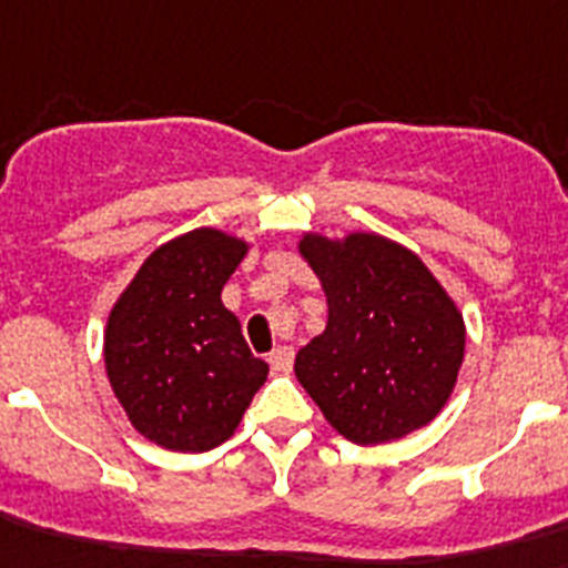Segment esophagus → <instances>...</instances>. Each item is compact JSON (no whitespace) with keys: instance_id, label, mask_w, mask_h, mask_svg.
Masks as SVG:
<instances>
[{"instance_id":"esophagus-1","label":"esophagus","mask_w":568,"mask_h":568,"mask_svg":"<svg viewBox=\"0 0 568 568\" xmlns=\"http://www.w3.org/2000/svg\"><path fill=\"white\" fill-rule=\"evenodd\" d=\"M293 348L290 345H278V348L270 354V368H273L275 374H287L290 368H293Z\"/></svg>"}]
</instances>
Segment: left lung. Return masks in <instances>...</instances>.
Listing matches in <instances>:
<instances>
[{"mask_svg":"<svg viewBox=\"0 0 568 568\" xmlns=\"http://www.w3.org/2000/svg\"><path fill=\"white\" fill-rule=\"evenodd\" d=\"M298 252L327 295L325 334L295 354V377L354 444H386L442 412L464 359V318L415 252L379 234Z\"/></svg>","mask_w":568,"mask_h":568,"instance_id":"left-lung-1","label":"left lung"}]
</instances>
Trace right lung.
I'll return each mask as SVG.
<instances>
[{
  "instance_id": "right-lung-1",
  "label": "right lung",
  "mask_w": 568,
  "mask_h": 568,
  "mask_svg": "<svg viewBox=\"0 0 568 568\" xmlns=\"http://www.w3.org/2000/svg\"><path fill=\"white\" fill-rule=\"evenodd\" d=\"M243 255L232 234L194 229L159 246L112 307L106 377L130 424L159 447L214 449L264 386L270 365L220 302Z\"/></svg>"
}]
</instances>
